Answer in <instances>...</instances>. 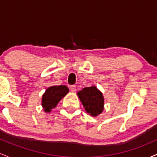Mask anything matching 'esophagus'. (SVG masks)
Listing matches in <instances>:
<instances>
[{
	"label": "esophagus",
	"mask_w": 157,
	"mask_h": 157,
	"mask_svg": "<svg viewBox=\"0 0 157 157\" xmlns=\"http://www.w3.org/2000/svg\"><path fill=\"white\" fill-rule=\"evenodd\" d=\"M70 90H71L72 92H75V91H76V86H70Z\"/></svg>",
	"instance_id": "34e87169"
}]
</instances>
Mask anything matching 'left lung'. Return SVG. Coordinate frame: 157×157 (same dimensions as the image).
Returning a JSON list of instances; mask_svg holds the SVG:
<instances>
[{
	"label": "left lung",
	"instance_id": "left-lung-1",
	"mask_svg": "<svg viewBox=\"0 0 157 157\" xmlns=\"http://www.w3.org/2000/svg\"><path fill=\"white\" fill-rule=\"evenodd\" d=\"M85 110L93 117H97L102 112L104 109V98L102 94L96 86L82 89L77 92Z\"/></svg>",
	"mask_w": 157,
	"mask_h": 157
}]
</instances>
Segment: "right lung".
Returning <instances> with one entry per match:
<instances>
[{"label":"right lung","instance_id":"right-lung-1","mask_svg":"<svg viewBox=\"0 0 157 157\" xmlns=\"http://www.w3.org/2000/svg\"><path fill=\"white\" fill-rule=\"evenodd\" d=\"M69 90L66 86H54L48 88L42 97V106L45 112H50L55 109L63 97L68 93Z\"/></svg>","mask_w":157,"mask_h":157}]
</instances>
